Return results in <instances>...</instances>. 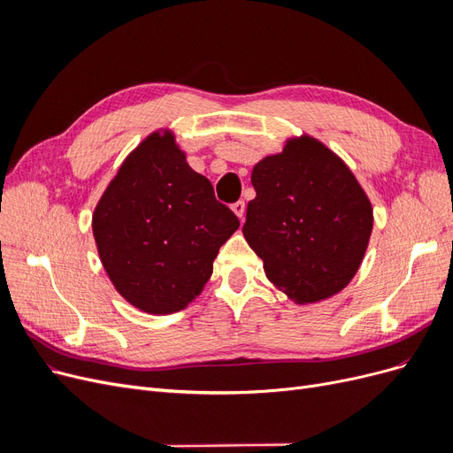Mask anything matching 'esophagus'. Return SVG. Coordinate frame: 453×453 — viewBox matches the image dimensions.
I'll return each instance as SVG.
<instances>
[{
  "label": "esophagus",
  "instance_id": "34e87169",
  "mask_svg": "<svg viewBox=\"0 0 453 453\" xmlns=\"http://www.w3.org/2000/svg\"><path fill=\"white\" fill-rule=\"evenodd\" d=\"M232 211H234L238 215L240 221H243V215H245V202L243 200H238L236 203H232Z\"/></svg>",
  "mask_w": 453,
  "mask_h": 453
}]
</instances>
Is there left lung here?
Instances as JSON below:
<instances>
[{
	"label": "left lung",
	"mask_w": 453,
	"mask_h": 453,
	"mask_svg": "<svg viewBox=\"0 0 453 453\" xmlns=\"http://www.w3.org/2000/svg\"><path fill=\"white\" fill-rule=\"evenodd\" d=\"M251 183L257 196L242 232L273 287L296 304L346 289L374 226L372 203L348 164L303 134L258 160Z\"/></svg>",
	"instance_id": "obj_1"
}]
</instances>
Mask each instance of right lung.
Instances as JSON below:
<instances>
[{
    "instance_id": "obj_1",
    "label": "right lung",
    "mask_w": 453,
    "mask_h": 453,
    "mask_svg": "<svg viewBox=\"0 0 453 453\" xmlns=\"http://www.w3.org/2000/svg\"><path fill=\"white\" fill-rule=\"evenodd\" d=\"M240 221L188 166L172 130H157L120 164L92 213V234L117 293L145 313L187 308Z\"/></svg>"
}]
</instances>
